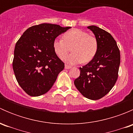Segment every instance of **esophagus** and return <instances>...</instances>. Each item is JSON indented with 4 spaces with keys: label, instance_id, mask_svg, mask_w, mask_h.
Listing matches in <instances>:
<instances>
[{
    "label": "esophagus",
    "instance_id": "esophagus-1",
    "mask_svg": "<svg viewBox=\"0 0 133 133\" xmlns=\"http://www.w3.org/2000/svg\"><path fill=\"white\" fill-rule=\"evenodd\" d=\"M70 68H71V66L69 65H68V64H65V69H70Z\"/></svg>",
    "mask_w": 133,
    "mask_h": 133
}]
</instances>
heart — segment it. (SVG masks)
Here are the masks:
<instances>
[{"label": "heart", "mask_w": 133, "mask_h": 133, "mask_svg": "<svg viewBox=\"0 0 133 133\" xmlns=\"http://www.w3.org/2000/svg\"><path fill=\"white\" fill-rule=\"evenodd\" d=\"M63 38H57L53 42V49L56 54L62 58L72 49L73 53L64 57L67 63L76 64L88 63L96 56L98 42L95 37L78 29H72L63 35Z\"/></svg>", "instance_id": "obj_1"}]
</instances>
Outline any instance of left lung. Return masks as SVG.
<instances>
[{"label":"left lung","instance_id":"obj_1","mask_svg":"<svg viewBox=\"0 0 133 133\" xmlns=\"http://www.w3.org/2000/svg\"><path fill=\"white\" fill-rule=\"evenodd\" d=\"M98 42L96 56L80 68V75L75 80L76 89L85 98L96 100L106 95L115 85L120 64L117 44L111 34L95 25H90Z\"/></svg>","mask_w":133,"mask_h":133}]
</instances>
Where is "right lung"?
Returning <instances> with one entry per match:
<instances>
[{"instance_id": "obj_1", "label": "right lung", "mask_w": 133, "mask_h": 133, "mask_svg": "<svg viewBox=\"0 0 133 133\" xmlns=\"http://www.w3.org/2000/svg\"><path fill=\"white\" fill-rule=\"evenodd\" d=\"M69 28L47 23L33 25L16 43L13 69L19 85L29 96L46 93L64 69V63L57 57L53 42Z\"/></svg>"}]
</instances>
